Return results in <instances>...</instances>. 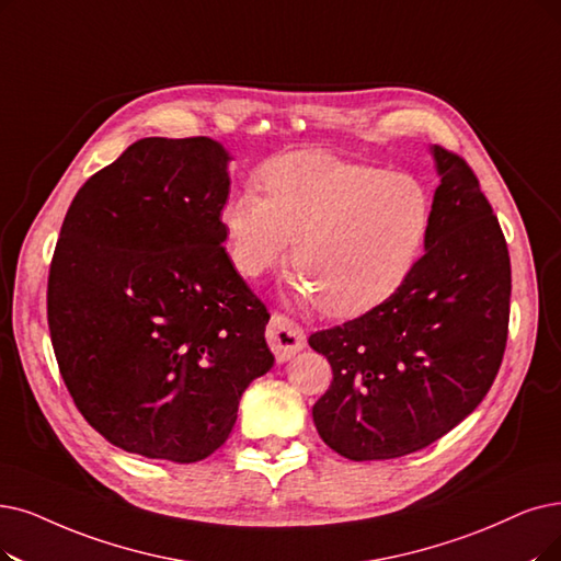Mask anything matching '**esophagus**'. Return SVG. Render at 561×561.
Here are the masks:
<instances>
[{
    "mask_svg": "<svg viewBox=\"0 0 561 561\" xmlns=\"http://www.w3.org/2000/svg\"><path fill=\"white\" fill-rule=\"evenodd\" d=\"M266 341L272 345L278 362L283 364V362H289V358H293L299 350H304L306 333L295 320H289L287 316H283V312L274 310L272 320L266 324Z\"/></svg>",
    "mask_w": 561,
    "mask_h": 561,
    "instance_id": "obj_1",
    "label": "esophagus"
}]
</instances>
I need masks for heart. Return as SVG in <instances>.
<instances>
[{
  "label": "heart",
  "mask_w": 561,
  "mask_h": 561,
  "mask_svg": "<svg viewBox=\"0 0 561 561\" xmlns=\"http://www.w3.org/2000/svg\"><path fill=\"white\" fill-rule=\"evenodd\" d=\"M264 193L243 188L218 211L228 255L243 276L285 257L304 293L333 318L389 299L419 262L433 222L421 179L327 151H295L260 172Z\"/></svg>",
  "instance_id": "1"
}]
</instances>
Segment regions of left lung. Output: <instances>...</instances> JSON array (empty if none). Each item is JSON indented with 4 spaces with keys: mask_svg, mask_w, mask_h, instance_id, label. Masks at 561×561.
<instances>
[{
    "mask_svg": "<svg viewBox=\"0 0 561 561\" xmlns=\"http://www.w3.org/2000/svg\"><path fill=\"white\" fill-rule=\"evenodd\" d=\"M433 153L442 182L412 274L364 316L308 339L333 370L312 421L350 460H391L437 442L479 408L504 358V232L462 156L437 145Z\"/></svg>",
    "mask_w": 561,
    "mask_h": 561,
    "instance_id": "left-lung-1",
    "label": "left lung"
}]
</instances>
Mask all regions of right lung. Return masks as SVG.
Here are the masks:
<instances>
[{"mask_svg":"<svg viewBox=\"0 0 561 561\" xmlns=\"http://www.w3.org/2000/svg\"><path fill=\"white\" fill-rule=\"evenodd\" d=\"M228 159L211 138H145L73 197L48 274L66 389L110 444L197 462L274 366L268 310L226 253Z\"/></svg>","mask_w":561,"mask_h":561,"instance_id":"obj_1","label":"right lung"}]
</instances>
